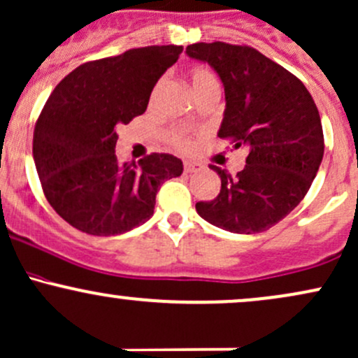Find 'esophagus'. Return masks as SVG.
<instances>
[{
    "mask_svg": "<svg viewBox=\"0 0 358 358\" xmlns=\"http://www.w3.org/2000/svg\"><path fill=\"white\" fill-rule=\"evenodd\" d=\"M183 170H185V173L200 171L202 170V164L197 163V161H185V163H183Z\"/></svg>",
    "mask_w": 358,
    "mask_h": 358,
    "instance_id": "obj_1",
    "label": "esophagus"
}]
</instances>
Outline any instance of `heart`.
I'll return each instance as SVG.
<instances>
[{
  "mask_svg": "<svg viewBox=\"0 0 358 358\" xmlns=\"http://www.w3.org/2000/svg\"><path fill=\"white\" fill-rule=\"evenodd\" d=\"M190 83H192V88H194V93H199L200 90L207 88L209 85L217 83V81H215L214 74H212L209 69L203 68V66H195V68L190 69ZM156 90H158V86L152 90V96L156 95ZM166 139L168 143H170L173 148L178 149V151H190L192 144H194L192 143L190 131L185 127L168 129Z\"/></svg>",
  "mask_w": 358,
  "mask_h": 358,
  "instance_id": "heart-1",
  "label": "heart"
}]
</instances>
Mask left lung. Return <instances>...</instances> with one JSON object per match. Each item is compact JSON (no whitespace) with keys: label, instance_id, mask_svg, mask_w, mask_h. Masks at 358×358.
I'll return each mask as SVG.
<instances>
[{"label":"left lung","instance_id":"left-lung-1","mask_svg":"<svg viewBox=\"0 0 358 358\" xmlns=\"http://www.w3.org/2000/svg\"><path fill=\"white\" fill-rule=\"evenodd\" d=\"M187 54L217 71L226 92L219 137L246 146V166L221 176L214 200L197 202L206 221L238 234L270 229L308 194L320 170L324 137L311 93L290 71L250 45L199 42Z\"/></svg>","mask_w":358,"mask_h":358}]
</instances>
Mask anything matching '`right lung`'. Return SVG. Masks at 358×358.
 <instances>
[{"instance_id": "right-lung-1", "label": "right lung", "mask_w": 358, "mask_h": 358, "mask_svg": "<svg viewBox=\"0 0 358 358\" xmlns=\"http://www.w3.org/2000/svg\"><path fill=\"white\" fill-rule=\"evenodd\" d=\"M182 45H148L85 62L47 98L34 129V159L52 209L76 229L113 236L155 214L164 180L180 176L182 159L151 152L120 163L117 129L146 112L156 81Z\"/></svg>"}]
</instances>
